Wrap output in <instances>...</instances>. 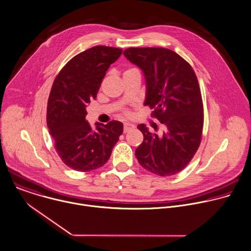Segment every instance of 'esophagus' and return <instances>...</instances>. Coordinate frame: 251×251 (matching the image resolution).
I'll return each instance as SVG.
<instances>
[{
    "instance_id": "esophagus-1",
    "label": "esophagus",
    "mask_w": 251,
    "mask_h": 251,
    "mask_svg": "<svg viewBox=\"0 0 251 251\" xmlns=\"http://www.w3.org/2000/svg\"><path fill=\"white\" fill-rule=\"evenodd\" d=\"M134 128H135V125H133V124H131V123H124V125H123V131H124V133H127V132L131 131V130L134 129Z\"/></svg>"
}]
</instances>
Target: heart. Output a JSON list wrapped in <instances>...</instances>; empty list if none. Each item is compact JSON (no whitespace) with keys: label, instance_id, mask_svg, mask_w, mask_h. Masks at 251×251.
I'll return each instance as SVG.
<instances>
[{"label":"heart","instance_id":"heart-1","mask_svg":"<svg viewBox=\"0 0 251 251\" xmlns=\"http://www.w3.org/2000/svg\"><path fill=\"white\" fill-rule=\"evenodd\" d=\"M129 70H131V69H128L127 71H129ZM127 71H125V72H127ZM123 113H124V114H128V111H127V110H123Z\"/></svg>","mask_w":251,"mask_h":251}]
</instances>
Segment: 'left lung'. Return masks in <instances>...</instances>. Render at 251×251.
<instances>
[{"label": "left lung", "instance_id": "left-lung-1", "mask_svg": "<svg viewBox=\"0 0 251 251\" xmlns=\"http://www.w3.org/2000/svg\"><path fill=\"white\" fill-rule=\"evenodd\" d=\"M123 53L144 71L145 105L165 127L160 137L144 124L138 126L144 141L136 157L155 175H175L190 163L201 142L203 103L197 75L187 60L169 49L128 48Z\"/></svg>", "mask_w": 251, "mask_h": 251}]
</instances>
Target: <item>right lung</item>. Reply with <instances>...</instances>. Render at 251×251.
Listing matches in <instances>:
<instances>
[{"label": "right lung", "mask_w": 251, "mask_h": 251, "mask_svg": "<svg viewBox=\"0 0 251 251\" xmlns=\"http://www.w3.org/2000/svg\"><path fill=\"white\" fill-rule=\"evenodd\" d=\"M122 49L96 46L72 57L55 77L47 106V125L55 151L69 168L88 172L106 163L123 133V124L112 120L97 123L95 131L86 120L87 105L97 98L106 70Z\"/></svg>", "instance_id": "1"}]
</instances>
